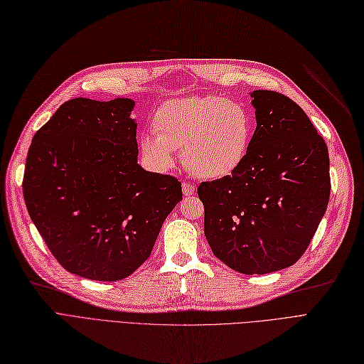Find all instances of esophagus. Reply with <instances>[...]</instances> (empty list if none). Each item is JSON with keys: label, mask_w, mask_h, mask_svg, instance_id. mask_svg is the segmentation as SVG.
I'll list each match as a JSON object with an SVG mask.
<instances>
[{"label": "esophagus", "mask_w": 364, "mask_h": 364, "mask_svg": "<svg viewBox=\"0 0 364 364\" xmlns=\"http://www.w3.org/2000/svg\"><path fill=\"white\" fill-rule=\"evenodd\" d=\"M181 187H183V195H184V196H191V195L195 193V186L191 184V183L184 181V183L181 184Z\"/></svg>", "instance_id": "esophagus-1"}]
</instances>
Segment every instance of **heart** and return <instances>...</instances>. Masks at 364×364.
I'll list each match as a JSON object with an SVG mask.
<instances>
[{"instance_id": "heart-1", "label": "heart", "mask_w": 364, "mask_h": 364, "mask_svg": "<svg viewBox=\"0 0 364 364\" xmlns=\"http://www.w3.org/2000/svg\"><path fill=\"white\" fill-rule=\"evenodd\" d=\"M154 134L139 139L152 168L168 171L181 151L186 168L204 180L236 173L250 152L254 119L239 101L218 95H191L166 101L156 112Z\"/></svg>"}]
</instances>
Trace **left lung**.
I'll return each instance as SVG.
<instances>
[{"label":"left lung","instance_id":"8db88e82","mask_svg":"<svg viewBox=\"0 0 364 364\" xmlns=\"http://www.w3.org/2000/svg\"><path fill=\"white\" fill-rule=\"evenodd\" d=\"M250 95L257 127L246 160L198 195L213 254L236 272L263 275L306 252L330 199V157L296 102L272 90Z\"/></svg>","mask_w":364,"mask_h":364}]
</instances>
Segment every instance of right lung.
I'll return each mask as SVG.
<instances>
[{
    "label": "right lung",
    "mask_w": 364,
    "mask_h": 364,
    "mask_svg": "<svg viewBox=\"0 0 364 364\" xmlns=\"http://www.w3.org/2000/svg\"><path fill=\"white\" fill-rule=\"evenodd\" d=\"M134 100H69L34 134L28 215L55 260L93 281L132 275L151 255L181 183L137 163Z\"/></svg>",
    "instance_id": "obj_1"
}]
</instances>
